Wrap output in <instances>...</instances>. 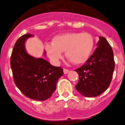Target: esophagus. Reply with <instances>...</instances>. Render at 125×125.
Returning <instances> with one entry per match:
<instances>
[{"instance_id": "obj_1", "label": "esophagus", "mask_w": 125, "mask_h": 125, "mask_svg": "<svg viewBox=\"0 0 125 125\" xmlns=\"http://www.w3.org/2000/svg\"><path fill=\"white\" fill-rule=\"evenodd\" d=\"M63 72H64V74H66V73H68L69 70H68V69H66V68H64V69L63 70Z\"/></svg>"}]
</instances>
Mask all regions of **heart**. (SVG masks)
<instances>
[{"instance_id":"heart-1","label":"heart","mask_w":125,"mask_h":125,"mask_svg":"<svg viewBox=\"0 0 125 125\" xmlns=\"http://www.w3.org/2000/svg\"><path fill=\"white\" fill-rule=\"evenodd\" d=\"M94 46L93 36L87 32H70L56 36L53 43H47L45 50L54 63H58L65 52L68 59L75 64L85 63Z\"/></svg>"}]
</instances>
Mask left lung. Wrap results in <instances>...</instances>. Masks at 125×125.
Segmentation results:
<instances>
[{"label": "left lung", "mask_w": 125, "mask_h": 125, "mask_svg": "<svg viewBox=\"0 0 125 125\" xmlns=\"http://www.w3.org/2000/svg\"><path fill=\"white\" fill-rule=\"evenodd\" d=\"M97 46L83 65L76 70L79 74L76 89L86 97L104 93L110 86L115 68L114 52L107 40L99 36Z\"/></svg>", "instance_id": "obj_1"}]
</instances>
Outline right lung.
<instances>
[{
    "label": "right lung",
    "instance_id": "add662e5",
    "mask_svg": "<svg viewBox=\"0 0 125 125\" xmlns=\"http://www.w3.org/2000/svg\"><path fill=\"white\" fill-rule=\"evenodd\" d=\"M33 36L27 34L16 41L10 66L14 83L23 94L31 99L43 101L51 97L56 90L58 80L64 74L63 70L52 65L43 58H35L28 53L25 41Z\"/></svg>",
    "mask_w": 125,
    "mask_h": 125
}]
</instances>
